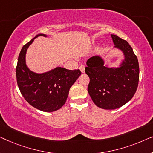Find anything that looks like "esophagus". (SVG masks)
<instances>
[{
    "mask_svg": "<svg viewBox=\"0 0 153 153\" xmlns=\"http://www.w3.org/2000/svg\"><path fill=\"white\" fill-rule=\"evenodd\" d=\"M79 69H80L81 72L85 73V66L84 65H81L80 67H79Z\"/></svg>",
    "mask_w": 153,
    "mask_h": 153,
    "instance_id": "esophagus-1",
    "label": "esophagus"
}]
</instances>
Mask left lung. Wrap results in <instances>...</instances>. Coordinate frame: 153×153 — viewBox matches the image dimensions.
<instances>
[{
    "label": "left lung",
    "instance_id": "1",
    "mask_svg": "<svg viewBox=\"0 0 153 153\" xmlns=\"http://www.w3.org/2000/svg\"><path fill=\"white\" fill-rule=\"evenodd\" d=\"M115 47L123 52L125 59L119 68H108L99 56L87 60L85 72L90 78L88 91L92 100L103 109H116L127 103L137 91L139 66L137 56L126 40L111 35Z\"/></svg>",
    "mask_w": 153,
    "mask_h": 153
}]
</instances>
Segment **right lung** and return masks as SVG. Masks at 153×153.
<instances>
[{"label":"right lung","mask_w":153,"mask_h":153,"mask_svg":"<svg viewBox=\"0 0 153 153\" xmlns=\"http://www.w3.org/2000/svg\"><path fill=\"white\" fill-rule=\"evenodd\" d=\"M38 36L47 35H37L21 50L16 68V81L23 97L31 106L42 111L53 112L64 105L70 88L81 72L79 70H70L60 67L42 74L29 70L26 64V51Z\"/></svg>","instance_id":"add662e5"}]
</instances>
